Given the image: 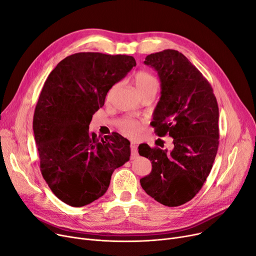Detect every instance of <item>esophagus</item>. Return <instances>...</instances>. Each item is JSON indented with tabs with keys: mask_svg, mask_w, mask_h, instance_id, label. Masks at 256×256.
I'll return each instance as SVG.
<instances>
[{
	"mask_svg": "<svg viewBox=\"0 0 256 256\" xmlns=\"http://www.w3.org/2000/svg\"><path fill=\"white\" fill-rule=\"evenodd\" d=\"M138 154V146L135 142L130 143V157L134 159L135 157H137Z\"/></svg>",
	"mask_w": 256,
	"mask_h": 256,
	"instance_id": "34e87169",
	"label": "esophagus"
}]
</instances>
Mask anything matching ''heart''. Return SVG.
Segmentation results:
<instances>
[{
    "mask_svg": "<svg viewBox=\"0 0 256 256\" xmlns=\"http://www.w3.org/2000/svg\"><path fill=\"white\" fill-rule=\"evenodd\" d=\"M134 84L139 95L150 91L157 92L158 82L156 77L146 71H138L134 75ZM115 86H113L108 93V98L112 95ZM119 130L128 137H136L143 128V124L138 120L130 118H124L119 121Z\"/></svg>",
    "mask_w": 256,
    "mask_h": 256,
    "instance_id": "1",
    "label": "heart"
}]
</instances>
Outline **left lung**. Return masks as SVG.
<instances>
[{"instance_id": "1", "label": "left lung", "mask_w": 256, "mask_h": 256, "mask_svg": "<svg viewBox=\"0 0 256 256\" xmlns=\"http://www.w3.org/2000/svg\"><path fill=\"white\" fill-rule=\"evenodd\" d=\"M144 64L161 82L150 126L159 137L174 138V150L140 144L139 154L152 162V172L140 183L157 202L180 206L201 190L212 168L220 138L218 102L211 84L181 52L152 53Z\"/></svg>"}]
</instances>
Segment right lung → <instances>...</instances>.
I'll return each mask as SVG.
<instances>
[{"mask_svg": "<svg viewBox=\"0 0 256 256\" xmlns=\"http://www.w3.org/2000/svg\"><path fill=\"white\" fill-rule=\"evenodd\" d=\"M136 66L130 55L80 52L60 62L46 80L33 116L42 178L60 201L82 207L102 196L113 172L128 161L130 141L88 132L116 82Z\"/></svg>", "mask_w": 256, "mask_h": 256, "instance_id": "obj_1", "label": "right lung"}]
</instances>
